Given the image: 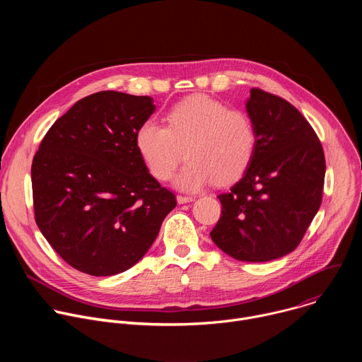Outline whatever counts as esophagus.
<instances>
[{
    "label": "esophagus",
    "instance_id": "obj_1",
    "mask_svg": "<svg viewBox=\"0 0 362 362\" xmlns=\"http://www.w3.org/2000/svg\"><path fill=\"white\" fill-rule=\"evenodd\" d=\"M177 203H187L194 200V196H185V194H177Z\"/></svg>",
    "mask_w": 362,
    "mask_h": 362
}]
</instances>
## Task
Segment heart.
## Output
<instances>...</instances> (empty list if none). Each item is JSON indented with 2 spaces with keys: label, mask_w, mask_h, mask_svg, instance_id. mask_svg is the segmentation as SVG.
<instances>
[{
  "label": "heart",
  "mask_w": 362,
  "mask_h": 362,
  "mask_svg": "<svg viewBox=\"0 0 362 362\" xmlns=\"http://www.w3.org/2000/svg\"><path fill=\"white\" fill-rule=\"evenodd\" d=\"M165 123H140L134 146L147 172L159 182L173 177L183 148L187 162L176 177L182 190L196 192L214 180L233 182L255 156L257 133L252 117L209 95L177 101L166 112Z\"/></svg>",
  "instance_id": "1"
}]
</instances>
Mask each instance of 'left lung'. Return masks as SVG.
Here are the masks:
<instances>
[{"label": "left lung", "mask_w": 362, "mask_h": 362, "mask_svg": "<svg viewBox=\"0 0 362 362\" xmlns=\"http://www.w3.org/2000/svg\"><path fill=\"white\" fill-rule=\"evenodd\" d=\"M246 110L257 133L255 156L218 196L222 216L211 238L238 261L267 262L291 253L317 215L325 156L313 126L285 98L252 88Z\"/></svg>", "instance_id": "1"}]
</instances>
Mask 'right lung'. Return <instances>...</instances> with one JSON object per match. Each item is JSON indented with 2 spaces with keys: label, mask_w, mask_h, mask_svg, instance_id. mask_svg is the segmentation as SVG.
<instances>
[{
  "label": "right lung",
  "mask_w": 362,
  "mask_h": 362,
  "mask_svg": "<svg viewBox=\"0 0 362 362\" xmlns=\"http://www.w3.org/2000/svg\"><path fill=\"white\" fill-rule=\"evenodd\" d=\"M153 98L98 91L44 136L31 166L35 222L74 269L110 276L136 265L176 208L134 146Z\"/></svg>",
  "instance_id": "right-lung-1"
}]
</instances>
